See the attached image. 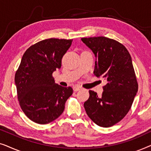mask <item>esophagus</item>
<instances>
[{
	"label": "esophagus",
	"instance_id": "34e87169",
	"mask_svg": "<svg viewBox=\"0 0 151 151\" xmlns=\"http://www.w3.org/2000/svg\"><path fill=\"white\" fill-rule=\"evenodd\" d=\"M81 88H82L78 85H75V86H73V89L74 91H80V89H81Z\"/></svg>",
	"mask_w": 151,
	"mask_h": 151
}]
</instances>
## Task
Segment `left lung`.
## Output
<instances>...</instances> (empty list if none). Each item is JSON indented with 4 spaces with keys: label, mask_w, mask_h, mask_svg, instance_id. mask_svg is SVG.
I'll return each mask as SVG.
<instances>
[{
    "label": "left lung",
    "mask_w": 151,
    "mask_h": 151,
    "mask_svg": "<svg viewBox=\"0 0 151 151\" xmlns=\"http://www.w3.org/2000/svg\"><path fill=\"white\" fill-rule=\"evenodd\" d=\"M81 40L96 57L94 75L107 82L102 96L89 91L84 109L97 125L112 127L127 114L137 92L131 56L123 45L113 39L101 36Z\"/></svg>",
    "instance_id": "obj_1"
}]
</instances>
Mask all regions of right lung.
Here are the masks:
<instances>
[{
  "mask_svg": "<svg viewBox=\"0 0 151 151\" xmlns=\"http://www.w3.org/2000/svg\"><path fill=\"white\" fill-rule=\"evenodd\" d=\"M72 41L47 39L31 46L22 55L15 75L18 99L24 114L37 124H46L57 119L73 93L71 87L57 84L52 76L60 69Z\"/></svg>",
  "mask_w": 151,
  "mask_h": 151,
  "instance_id": "add662e5",
  "label": "right lung"
}]
</instances>
